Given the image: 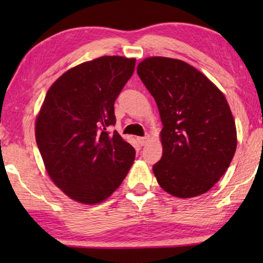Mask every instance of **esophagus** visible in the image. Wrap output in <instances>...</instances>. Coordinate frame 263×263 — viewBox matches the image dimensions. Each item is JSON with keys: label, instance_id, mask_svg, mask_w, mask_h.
<instances>
[{"label": "esophagus", "instance_id": "obj_1", "mask_svg": "<svg viewBox=\"0 0 263 263\" xmlns=\"http://www.w3.org/2000/svg\"><path fill=\"white\" fill-rule=\"evenodd\" d=\"M137 139H138V142H139V144H140L141 146H144V145L147 144V141L149 140V136L146 135V136H144V137H138Z\"/></svg>", "mask_w": 263, "mask_h": 263}]
</instances>
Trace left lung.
Here are the masks:
<instances>
[{
    "label": "left lung",
    "instance_id": "1",
    "mask_svg": "<svg viewBox=\"0 0 263 263\" xmlns=\"http://www.w3.org/2000/svg\"><path fill=\"white\" fill-rule=\"evenodd\" d=\"M137 73L163 125L162 157L153 166L158 183L180 198L205 194L228 171L237 148L224 94L199 70L172 58H146Z\"/></svg>",
    "mask_w": 263,
    "mask_h": 263
}]
</instances>
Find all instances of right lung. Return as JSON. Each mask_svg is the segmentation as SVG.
Returning <instances> with one entry per match:
<instances>
[{
	"label": "right lung",
	"instance_id": "add662e5",
	"mask_svg": "<svg viewBox=\"0 0 263 263\" xmlns=\"http://www.w3.org/2000/svg\"><path fill=\"white\" fill-rule=\"evenodd\" d=\"M136 59L105 55L68 69L48 89L35 119V140L54 184L74 201L97 204L122 184L136 151L106 127Z\"/></svg>",
	"mask_w": 263,
	"mask_h": 263
}]
</instances>
